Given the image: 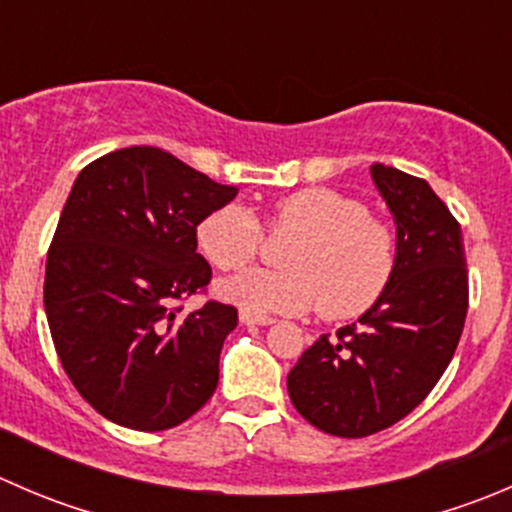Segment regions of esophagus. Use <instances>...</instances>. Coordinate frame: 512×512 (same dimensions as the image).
I'll return each instance as SVG.
<instances>
[{
	"label": "esophagus",
	"mask_w": 512,
	"mask_h": 512,
	"mask_svg": "<svg viewBox=\"0 0 512 512\" xmlns=\"http://www.w3.org/2000/svg\"><path fill=\"white\" fill-rule=\"evenodd\" d=\"M240 322L242 324H260V327H270V324H275V319L262 317V314H255V312H247V309H242Z\"/></svg>",
	"instance_id": "esophagus-1"
}]
</instances>
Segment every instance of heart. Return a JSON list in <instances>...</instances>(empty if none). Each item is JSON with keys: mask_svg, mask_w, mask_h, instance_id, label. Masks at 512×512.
<instances>
[{"mask_svg": "<svg viewBox=\"0 0 512 512\" xmlns=\"http://www.w3.org/2000/svg\"><path fill=\"white\" fill-rule=\"evenodd\" d=\"M270 232L297 235L282 252V272L250 270L220 282L218 294L255 314H304L352 319L369 312L391 285L399 245L391 227L369 218L364 203L329 188H304L277 200ZM200 252L218 270L255 260L262 230L255 215L230 203L195 227Z\"/></svg>", "mask_w": 512, "mask_h": 512, "instance_id": "b5f03b06", "label": "heart"}]
</instances>
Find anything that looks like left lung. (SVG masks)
Returning a JSON list of instances; mask_svg holds the SVG:
<instances>
[{"label": "left lung", "mask_w": 512, "mask_h": 512, "mask_svg": "<svg viewBox=\"0 0 512 512\" xmlns=\"http://www.w3.org/2000/svg\"><path fill=\"white\" fill-rule=\"evenodd\" d=\"M371 180L396 223L394 280L287 374L294 409L339 438L371 436L411 414L451 364L468 312L466 252L451 210L426 180L391 165H371Z\"/></svg>", "instance_id": "left-lung-1"}]
</instances>
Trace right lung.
Listing matches in <instances>:
<instances>
[{
	"label": "right lung",
	"instance_id": "1",
	"mask_svg": "<svg viewBox=\"0 0 512 512\" xmlns=\"http://www.w3.org/2000/svg\"><path fill=\"white\" fill-rule=\"evenodd\" d=\"M237 195L153 146L106 153L74 180L44 277L61 366L108 421L165 431L215 394L237 309L175 304L210 282L195 227Z\"/></svg>",
	"mask_w": 512,
	"mask_h": 512
}]
</instances>
